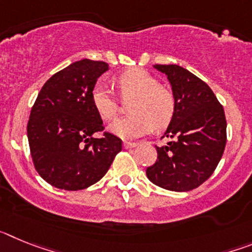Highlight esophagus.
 I'll return each mask as SVG.
<instances>
[{"label":"esophagus","instance_id":"34e87169","mask_svg":"<svg viewBox=\"0 0 252 252\" xmlns=\"http://www.w3.org/2000/svg\"><path fill=\"white\" fill-rule=\"evenodd\" d=\"M139 145L137 142H130V141H125L124 142V148L125 149H131V148H136Z\"/></svg>","mask_w":252,"mask_h":252}]
</instances>
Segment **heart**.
<instances>
[{"instance_id":"b5f03b06","label":"heart","mask_w":252,"mask_h":252,"mask_svg":"<svg viewBox=\"0 0 252 252\" xmlns=\"http://www.w3.org/2000/svg\"><path fill=\"white\" fill-rule=\"evenodd\" d=\"M122 99L132 98L128 106L131 116L111 125L110 130L124 139H136L150 132L153 127L162 128L170 122L175 111V99L170 91L160 86L158 79L144 69H128L116 79ZM94 110L104 121L117 116V101L106 84L98 83L91 93Z\"/></svg>"}]
</instances>
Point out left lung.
<instances>
[{"label":"left lung","mask_w":252,"mask_h":252,"mask_svg":"<svg viewBox=\"0 0 252 252\" xmlns=\"http://www.w3.org/2000/svg\"><path fill=\"white\" fill-rule=\"evenodd\" d=\"M154 68L168 77L175 111L164 133L171 141L155 146L158 159L146 169V175L160 188L188 192L213 174L223 155L226 116L208 84L193 73L177 64Z\"/></svg>","instance_id":"8db88e82"}]
</instances>
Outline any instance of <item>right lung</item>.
I'll list each match as a JSON object with an SVG mask.
<instances>
[{"instance_id":"1","label":"right lung","mask_w":252,"mask_h":252,"mask_svg":"<svg viewBox=\"0 0 252 252\" xmlns=\"http://www.w3.org/2000/svg\"><path fill=\"white\" fill-rule=\"evenodd\" d=\"M108 70L104 62L83 59L50 77L37 94L28 122L31 158L39 175L55 188L81 190L97 183L122 150V141L103 131L91 93Z\"/></svg>"}]
</instances>
